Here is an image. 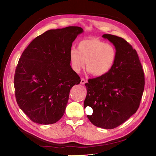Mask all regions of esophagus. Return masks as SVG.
Returning <instances> with one entry per match:
<instances>
[{"label": "esophagus", "mask_w": 156, "mask_h": 156, "mask_svg": "<svg viewBox=\"0 0 156 156\" xmlns=\"http://www.w3.org/2000/svg\"><path fill=\"white\" fill-rule=\"evenodd\" d=\"M87 83V81L84 79H83V78H81V84H84Z\"/></svg>", "instance_id": "obj_1"}]
</instances>
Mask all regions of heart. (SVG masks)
<instances>
[{
  "instance_id": "b5f03b06",
  "label": "heart",
  "mask_w": 156,
  "mask_h": 156,
  "mask_svg": "<svg viewBox=\"0 0 156 156\" xmlns=\"http://www.w3.org/2000/svg\"><path fill=\"white\" fill-rule=\"evenodd\" d=\"M116 56V50L112 45L96 37H89L79 42L77 49L70 50L69 61L75 72L79 73L86 64L88 73L101 77L114 66Z\"/></svg>"
}]
</instances>
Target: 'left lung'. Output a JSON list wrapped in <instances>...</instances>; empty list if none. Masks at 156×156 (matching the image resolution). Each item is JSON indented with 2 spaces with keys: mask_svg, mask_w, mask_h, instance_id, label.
I'll list each match as a JSON object with an SVG mask.
<instances>
[{
  "mask_svg": "<svg viewBox=\"0 0 156 156\" xmlns=\"http://www.w3.org/2000/svg\"><path fill=\"white\" fill-rule=\"evenodd\" d=\"M114 45V66L101 77L89 79L84 108L91 107L88 119L97 127L111 129L123 124L137 111L144 88V74L135 49L122 37L103 34Z\"/></svg>",
  "mask_w": 156,
  "mask_h": 156,
  "instance_id": "obj_1",
  "label": "left lung"
}]
</instances>
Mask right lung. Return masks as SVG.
I'll list each match as a JSON object with an SVG mask.
<instances>
[{"label": "right lung", "mask_w": 156, "mask_h": 156, "mask_svg": "<svg viewBox=\"0 0 156 156\" xmlns=\"http://www.w3.org/2000/svg\"><path fill=\"white\" fill-rule=\"evenodd\" d=\"M79 27L51 29L23 51L14 75L17 104L34 122L52 124L64 114L70 90L81 79L70 66L69 51Z\"/></svg>", "instance_id": "obj_1"}]
</instances>
